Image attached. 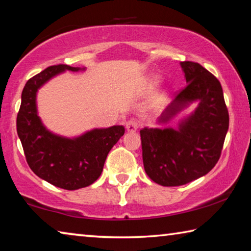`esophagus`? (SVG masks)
Wrapping results in <instances>:
<instances>
[{"label": "esophagus", "mask_w": 251, "mask_h": 251, "mask_svg": "<svg viewBox=\"0 0 251 251\" xmlns=\"http://www.w3.org/2000/svg\"><path fill=\"white\" fill-rule=\"evenodd\" d=\"M126 128L129 132H134V131H137L139 128V122L135 120V119H130V120H128L126 123Z\"/></svg>", "instance_id": "34e87169"}]
</instances>
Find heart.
<instances>
[{"mask_svg": "<svg viewBox=\"0 0 251 251\" xmlns=\"http://www.w3.org/2000/svg\"><path fill=\"white\" fill-rule=\"evenodd\" d=\"M155 82H157V80H155Z\"/></svg>", "mask_w": 251, "mask_h": 251, "instance_id": "b5f03b06", "label": "heart"}]
</instances>
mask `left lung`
Wrapping results in <instances>:
<instances>
[{
	"mask_svg": "<svg viewBox=\"0 0 251 251\" xmlns=\"http://www.w3.org/2000/svg\"><path fill=\"white\" fill-rule=\"evenodd\" d=\"M187 87L167 106L159 123L198 102L178 128L140 130L143 166L148 176L164 187L182 186L207 175L220 158L229 128V113L219 80L202 65L180 63Z\"/></svg>",
	"mask_w": 251,
	"mask_h": 251,
	"instance_id": "obj_1",
	"label": "left lung"
}]
</instances>
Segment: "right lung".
<instances>
[{
	"label": "right lung",
	"mask_w": 251,
	"mask_h": 251,
	"mask_svg": "<svg viewBox=\"0 0 251 251\" xmlns=\"http://www.w3.org/2000/svg\"><path fill=\"white\" fill-rule=\"evenodd\" d=\"M67 70L77 72L85 68L52 65L26 82L16 130L31 170L53 186L76 190L90 186L100 176L110 150L125 134V126L93 129L72 139L56 135L45 128L38 116L36 93L53 76Z\"/></svg>",
	"instance_id": "obj_1"
}]
</instances>
